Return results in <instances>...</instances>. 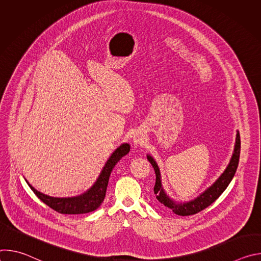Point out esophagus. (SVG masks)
<instances>
[{"instance_id":"1","label":"esophagus","mask_w":261,"mask_h":261,"mask_svg":"<svg viewBox=\"0 0 261 261\" xmlns=\"http://www.w3.org/2000/svg\"><path fill=\"white\" fill-rule=\"evenodd\" d=\"M133 142L135 144H142L144 142V137L141 133H136L133 137Z\"/></svg>"}]
</instances>
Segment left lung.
I'll return each mask as SVG.
<instances>
[{"instance_id":"left-lung-1","label":"left lung","mask_w":261,"mask_h":261,"mask_svg":"<svg viewBox=\"0 0 261 261\" xmlns=\"http://www.w3.org/2000/svg\"><path fill=\"white\" fill-rule=\"evenodd\" d=\"M240 152H241V138H240V133L238 131L234 151H233L232 157H231L230 162H229L228 166L226 167L225 171L220 175V177L211 186L210 188H207L197 198H195L194 200H191L189 202H182V203H180V202L177 203L167 196V194L163 190L162 184H161V174H160L159 167H158L156 161L153 159V157L147 155L146 156L147 160L152 164V166L155 170V173H156V182H155V187H154V193L156 194V198L165 207H167L168 210H170L171 212H173L174 214H176L178 216H190V215H194V214L201 212L202 210H204L208 205H211L227 188V186L231 181V179L234 176V173L237 171V168L239 165V160H240Z\"/></svg>"}]
</instances>
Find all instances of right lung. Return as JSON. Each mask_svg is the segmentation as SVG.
Wrapping results in <instances>:
<instances>
[{
	"label": "right lung",
	"instance_id": "obj_1",
	"mask_svg": "<svg viewBox=\"0 0 261 261\" xmlns=\"http://www.w3.org/2000/svg\"><path fill=\"white\" fill-rule=\"evenodd\" d=\"M130 151V145L128 143H123L117 150L111 154L107 162L105 163L99 177L95 181L92 187L84 194L74 196V197H51L45 195L39 191H37L34 187L28 182L32 191L37 195L41 201H43L46 205L55 210L60 214L67 215H79V214H87L97 210L100 204L103 202L106 194V189L108 185V179L111 171H113L116 164L127 155Z\"/></svg>",
	"mask_w": 261,
	"mask_h": 261
}]
</instances>
